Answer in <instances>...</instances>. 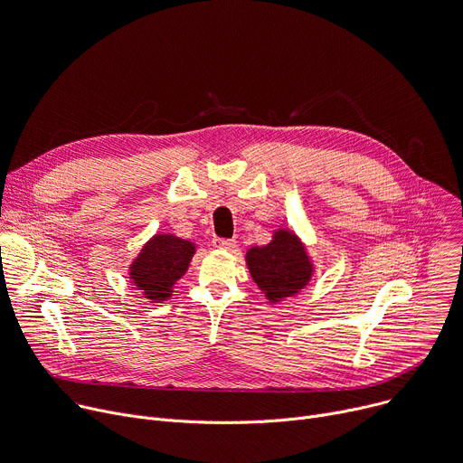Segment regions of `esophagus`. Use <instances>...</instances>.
<instances>
[{"label": "esophagus", "instance_id": "esophagus-1", "mask_svg": "<svg viewBox=\"0 0 463 463\" xmlns=\"http://www.w3.org/2000/svg\"><path fill=\"white\" fill-rule=\"evenodd\" d=\"M234 240H231V238H214V247H218V249H231V247H234Z\"/></svg>", "mask_w": 463, "mask_h": 463}]
</instances>
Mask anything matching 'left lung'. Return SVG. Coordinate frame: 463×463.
I'll use <instances>...</instances> for the list:
<instances>
[{
    "instance_id": "1",
    "label": "left lung",
    "mask_w": 463,
    "mask_h": 463,
    "mask_svg": "<svg viewBox=\"0 0 463 463\" xmlns=\"http://www.w3.org/2000/svg\"><path fill=\"white\" fill-rule=\"evenodd\" d=\"M250 277L271 303L296 296L312 277L305 245L291 231L280 229L264 247H250L245 255Z\"/></svg>"
}]
</instances>
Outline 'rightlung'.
Listing matches in <instances>:
<instances>
[{
  "label": "right lung",
  "instance_id": "1",
  "mask_svg": "<svg viewBox=\"0 0 463 463\" xmlns=\"http://www.w3.org/2000/svg\"><path fill=\"white\" fill-rule=\"evenodd\" d=\"M195 253V245L174 234H156L131 264L133 284L142 289L151 303L165 301L172 296L174 284L186 273Z\"/></svg>",
  "mask_w": 463,
  "mask_h": 463
}]
</instances>
